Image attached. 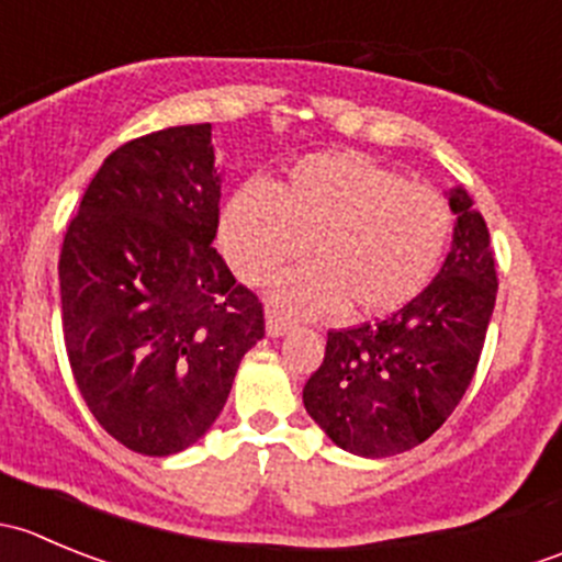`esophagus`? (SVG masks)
<instances>
[{"label":"esophagus","mask_w":562,"mask_h":562,"mask_svg":"<svg viewBox=\"0 0 562 562\" xmlns=\"http://www.w3.org/2000/svg\"><path fill=\"white\" fill-rule=\"evenodd\" d=\"M266 331H269V337H282V334L291 331V321L280 313H269L266 315Z\"/></svg>","instance_id":"1"}]
</instances>
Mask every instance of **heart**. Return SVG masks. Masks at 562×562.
Instances as JSON below:
<instances>
[{
  "label": "heart",
  "mask_w": 562,
  "mask_h": 562,
  "mask_svg": "<svg viewBox=\"0 0 562 562\" xmlns=\"http://www.w3.org/2000/svg\"><path fill=\"white\" fill-rule=\"evenodd\" d=\"M451 234L438 190L356 151L299 160L280 187L252 179L225 203L220 245L236 274L263 285L288 263H315L274 285V302L299 315H389L432 280Z\"/></svg>",
  "instance_id": "1"
}]
</instances>
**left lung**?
Returning <instances> with one entry per match:
<instances>
[{"label":"left lung","mask_w":562,"mask_h":562,"mask_svg":"<svg viewBox=\"0 0 562 562\" xmlns=\"http://www.w3.org/2000/svg\"><path fill=\"white\" fill-rule=\"evenodd\" d=\"M454 239L438 277L386 321L328 331L304 407L339 449L383 459L443 427L468 391L497 296L484 217L451 187Z\"/></svg>","instance_id":"left-lung-1"}]
</instances>
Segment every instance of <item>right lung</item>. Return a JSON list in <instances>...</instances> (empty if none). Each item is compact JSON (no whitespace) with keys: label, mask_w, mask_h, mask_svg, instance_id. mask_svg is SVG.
I'll list each match as a JSON object with an SVG mask.
<instances>
[{"label":"right lung","mask_w":562,"mask_h":562,"mask_svg":"<svg viewBox=\"0 0 562 562\" xmlns=\"http://www.w3.org/2000/svg\"><path fill=\"white\" fill-rule=\"evenodd\" d=\"M220 184L212 124L157 130L105 157L61 245L72 378L100 427L146 457L209 432L263 337L258 296L212 247Z\"/></svg>","instance_id":"add662e5"}]
</instances>
